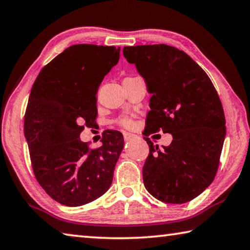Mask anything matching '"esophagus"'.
I'll return each mask as SVG.
<instances>
[{
  "label": "esophagus",
  "mask_w": 250,
  "mask_h": 250,
  "mask_svg": "<svg viewBox=\"0 0 250 250\" xmlns=\"http://www.w3.org/2000/svg\"><path fill=\"white\" fill-rule=\"evenodd\" d=\"M134 137V134H132V133H130V132H124V138H125V141H128V140H130L131 138H133Z\"/></svg>",
  "instance_id": "esophagus-1"
}]
</instances>
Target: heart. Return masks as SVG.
I'll use <instances>...</instances> for the list:
<instances>
[{"mask_svg":"<svg viewBox=\"0 0 250 250\" xmlns=\"http://www.w3.org/2000/svg\"><path fill=\"white\" fill-rule=\"evenodd\" d=\"M118 124L122 126H125V128H130V126H132V125H133V121L131 118L122 117V118H120V119H118Z\"/></svg>","mask_w":250,"mask_h":250,"instance_id":"b5f03b06","label":"heart"}]
</instances>
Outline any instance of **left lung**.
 <instances>
[{"instance_id": "left-lung-1", "label": "left lung", "mask_w": 250, "mask_h": 250, "mask_svg": "<svg viewBox=\"0 0 250 250\" xmlns=\"http://www.w3.org/2000/svg\"><path fill=\"white\" fill-rule=\"evenodd\" d=\"M124 56L137 67L152 95L143 132L150 147L142 168L146 188L164 203L192 201L214 181L225 140L217 91L205 71L173 46H125ZM160 129L173 137L162 149L146 138Z\"/></svg>"}]
</instances>
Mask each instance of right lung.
<instances>
[{"instance_id": "obj_1", "label": "right lung", "mask_w": 250, "mask_h": 250, "mask_svg": "<svg viewBox=\"0 0 250 250\" xmlns=\"http://www.w3.org/2000/svg\"><path fill=\"white\" fill-rule=\"evenodd\" d=\"M120 58V47L78 44L48 62L34 83L24 135L34 174L55 201L82 206L108 191L124 149V135L109 130L90 149L79 135L95 124L98 88Z\"/></svg>"}]
</instances>
